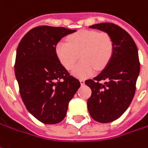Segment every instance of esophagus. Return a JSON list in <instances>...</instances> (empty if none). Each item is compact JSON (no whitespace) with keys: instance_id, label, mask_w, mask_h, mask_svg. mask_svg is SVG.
Returning <instances> with one entry per match:
<instances>
[{"instance_id":"34e87169","label":"esophagus","mask_w":148,"mask_h":148,"mask_svg":"<svg viewBox=\"0 0 148 148\" xmlns=\"http://www.w3.org/2000/svg\"><path fill=\"white\" fill-rule=\"evenodd\" d=\"M79 81H80L81 85H84V83H85V80H83V79H80Z\"/></svg>"}]
</instances>
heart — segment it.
Here are the masks:
<instances>
[{
  "label": "heart",
  "instance_id": "obj_1",
  "mask_svg": "<svg viewBox=\"0 0 148 148\" xmlns=\"http://www.w3.org/2000/svg\"><path fill=\"white\" fill-rule=\"evenodd\" d=\"M114 43L106 32L82 30L68 37L67 41H59L55 47L57 59L66 70L73 69L78 55L82 61L72 70L74 76L88 78L95 74L96 69H104L112 58Z\"/></svg>",
  "mask_w": 148,
  "mask_h": 148
}]
</instances>
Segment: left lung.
<instances>
[{
  "instance_id": "8db88e82",
  "label": "left lung",
  "mask_w": 148,
  "mask_h": 148,
  "mask_svg": "<svg viewBox=\"0 0 148 148\" xmlns=\"http://www.w3.org/2000/svg\"><path fill=\"white\" fill-rule=\"evenodd\" d=\"M89 27L109 34L114 43L113 55L107 66L85 82L91 89L87 99L90 115L98 122L108 123L119 118L134 98L140 71L138 49L132 37L117 25L103 23Z\"/></svg>"
}]
</instances>
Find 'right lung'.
I'll return each instance as SVG.
<instances>
[{
    "mask_svg": "<svg viewBox=\"0 0 148 148\" xmlns=\"http://www.w3.org/2000/svg\"><path fill=\"white\" fill-rule=\"evenodd\" d=\"M76 30L40 26L32 29L19 43L14 71L26 108L45 124L65 118L70 99L80 87L57 59V43Z\"/></svg>",
    "mask_w": 148,
    "mask_h": 148,
    "instance_id": "add662e5",
    "label": "right lung"
}]
</instances>
